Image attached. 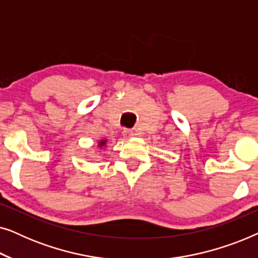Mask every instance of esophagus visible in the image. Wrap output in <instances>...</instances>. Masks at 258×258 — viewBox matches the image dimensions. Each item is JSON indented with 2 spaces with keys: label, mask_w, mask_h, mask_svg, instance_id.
Here are the masks:
<instances>
[{
  "label": "esophagus",
  "mask_w": 258,
  "mask_h": 258,
  "mask_svg": "<svg viewBox=\"0 0 258 258\" xmlns=\"http://www.w3.org/2000/svg\"><path fill=\"white\" fill-rule=\"evenodd\" d=\"M134 135H135V133H134V130H132V129L123 130V136H124L125 139H130V137H133Z\"/></svg>",
  "instance_id": "esophagus-1"
}]
</instances>
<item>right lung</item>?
Instances as JSON below:
<instances>
[{"mask_svg":"<svg viewBox=\"0 0 258 258\" xmlns=\"http://www.w3.org/2000/svg\"><path fill=\"white\" fill-rule=\"evenodd\" d=\"M105 143H107V140H102L98 142V147H103V146H105Z\"/></svg>","mask_w":258,"mask_h":258,"instance_id":"obj_1","label":"right lung"}]
</instances>
